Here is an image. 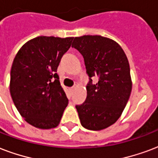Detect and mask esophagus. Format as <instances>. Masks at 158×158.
Segmentation results:
<instances>
[{
  "instance_id": "obj_1",
  "label": "esophagus",
  "mask_w": 158,
  "mask_h": 158,
  "mask_svg": "<svg viewBox=\"0 0 158 158\" xmlns=\"http://www.w3.org/2000/svg\"><path fill=\"white\" fill-rule=\"evenodd\" d=\"M74 87H72L70 89V91H71V92H73V91H74Z\"/></svg>"
}]
</instances>
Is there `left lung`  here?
Segmentation results:
<instances>
[{
    "label": "left lung",
    "instance_id": "obj_1",
    "mask_svg": "<svg viewBox=\"0 0 158 158\" xmlns=\"http://www.w3.org/2000/svg\"><path fill=\"white\" fill-rule=\"evenodd\" d=\"M72 47L80 52L89 77L87 98L76 105L82 126L89 130L105 129L122 115L132 91L130 67L124 51L116 41L101 35L75 37ZM99 81L92 84L91 78Z\"/></svg>",
    "mask_w": 158,
    "mask_h": 158
}]
</instances>
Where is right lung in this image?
Returning a JSON list of instances; mask_svg holds the SVG:
<instances>
[{"label":"right lung","mask_w":158,"mask_h":158,"mask_svg":"<svg viewBox=\"0 0 158 158\" xmlns=\"http://www.w3.org/2000/svg\"><path fill=\"white\" fill-rule=\"evenodd\" d=\"M73 39L38 36L23 44L13 60L10 80L12 100L21 117L37 128L57 127L68 105L55 72Z\"/></svg>","instance_id":"add662e5"}]
</instances>
